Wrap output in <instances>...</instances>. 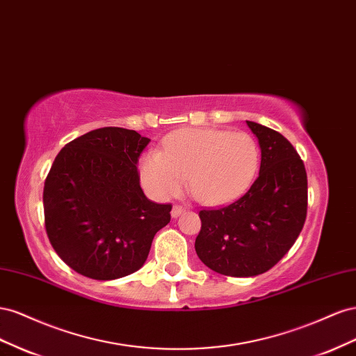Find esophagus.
<instances>
[{
    "label": "esophagus",
    "mask_w": 356,
    "mask_h": 356,
    "mask_svg": "<svg viewBox=\"0 0 356 356\" xmlns=\"http://www.w3.org/2000/svg\"><path fill=\"white\" fill-rule=\"evenodd\" d=\"M185 211V207H181V206H172V209H171V218H179L180 215H181V213H184Z\"/></svg>",
    "instance_id": "esophagus-1"
}]
</instances>
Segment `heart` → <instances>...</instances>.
<instances>
[{"mask_svg": "<svg viewBox=\"0 0 356 356\" xmlns=\"http://www.w3.org/2000/svg\"><path fill=\"white\" fill-rule=\"evenodd\" d=\"M259 168V147L243 131L186 128L170 134L164 152L149 150L140 159V179L152 195L167 200L189 181L200 202L222 206L250 188Z\"/></svg>", "mask_w": 356, "mask_h": 356, "instance_id": "obj_1", "label": "heart"}]
</instances>
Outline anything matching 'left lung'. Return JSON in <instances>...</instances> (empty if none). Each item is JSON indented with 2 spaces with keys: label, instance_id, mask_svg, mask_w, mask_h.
Wrapping results in <instances>:
<instances>
[{
  "label": "left lung",
  "instance_id": "obj_1",
  "mask_svg": "<svg viewBox=\"0 0 356 356\" xmlns=\"http://www.w3.org/2000/svg\"><path fill=\"white\" fill-rule=\"evenodd\" d=\"M261 149L259 176L245 195L201 210L198 258L223 276L252 277L286 255L307 215V175L297 150L277 131L246 120Z\"/></svg>",
  "mask_w": 356,
  "mask_h": 356
}]
</instances>
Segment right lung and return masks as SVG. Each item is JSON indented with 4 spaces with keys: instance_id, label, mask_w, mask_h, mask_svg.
Wrapping results in <instances>:
<instances>
[{
    "instance_id": "right-lung-1",
    "label": "right lung",
    "mask_w": 356,
    "mask_h": 356,
    "mask_svg": "<svg viewBox=\"0 0 356 356\" xmlns=\"http://www.w3.org/2000/svg\"><path fill=\"white\" fill-rule=\"evenodd\" d=\"M134 129L89 131L63 147L43 191L50 245L70 268L95 280L125 277L143 267L171 206L147 200L138 156L149 145Z\"/></svg>"
}]
</instances>
